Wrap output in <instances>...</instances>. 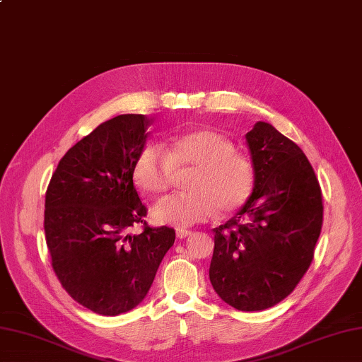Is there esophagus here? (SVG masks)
<instances>
[{
  "instance_id": "esophagus-1",
  "label": "esophagus",
  "mask_w": 362,
  "mask_h": 362,
  "mask_svg": "<svg viewBox=\"0 0 362 362\" xmlns=\"http://www.w3.org/2000/svg\"><path fill=\"white\" fill-rule=\"evenodd\" d=\"M192 232L190 230H186V228H176V238L178 240H184V238L189 236Z\"/></svg>"
}]
</instances>
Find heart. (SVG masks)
Returning <instances> with one entry per match:
<instances>
[{"instance_id": "obj_1", "label": "heart", "mask_w": 362, "mask_h": 362, "mask_svg": "<svg viewBox=\"0 0 362 362\" xmlns=\"http://www.w3.org/2000/svg\"><path fill=\"white\" fill-rule=\"evenodd\" d=\"M190 169L187 189L192 192L158 202L152 211L156 223L189 227L218 210L233 214L250 199L257 181L249 158L235 152L230 139L209 129L172 135L164 147L144 146L134 164V181L144 193L160 195L170 189L176 172Z\"/></svg>"}]
</instances>
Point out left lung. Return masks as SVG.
Segmentation results:
<instances>
[{
  "label": "left lung",
  "mask_w": 362,
  "mask_h": 362,
  "mask_svg": "<svg viewBox=\"0 0 362 362\" xmlns=\"http://www.w3.org/2000/svg\"><path fill=\"white\" fill-rule=\"evenodd\" d=\"M255 167L250 199L214 228L209 276L224 303L266 310L293 292L310 267L322 227V193L307 156L269 122L247 135Z\"/></svg>",
  "instance_id": "left-lung-1"
}]
</instances>
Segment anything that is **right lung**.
Instances as JSON below:
<instances>
[{"label":"right lung","instance_id":"add662e5","mask_svg":"<svg viewBox=\"0 0 362 362\" xmlns=\"http://www.w3.org/2000/svg\"><path fill=\"white\" fill-rule=\"evenodd\" d=\"M151 124L146 115L103 122L61 158L46 192L44 232L61 286L89 310L117 316L136 307L173 243L151 227L134 184V164ZM144 224V232L128 228Z\"/></svg>","mask_w":362,"mask_h":362}]
</instances>
